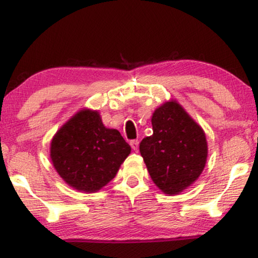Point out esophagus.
I'll return each mask as SVG.
<instances>
[{
    "label": "esophagus",
    "mask_w": 258,
    "mask_h": 258,
    "mask_svg": "<svg viewBox=\"0 0 258 258\" xmlns=\"http://www.w3.org/2000/svg\"><path fill=\"white\" fill-rule=\"evenodd\" d=\"M130 146H132V148L134 150H137L139 149V141L137 140H132L130 141Z\"/></svg>",
    "instance_id": "obj_1"
}]
</instances>
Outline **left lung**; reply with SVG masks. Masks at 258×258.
<instances>
[{
  "mask_svg": "<svg viewBox=\"0 0 258 258\" xmlns=\"http://www.w3.org/2000/svg\"><path fill=\"white\" fill-rule=\"evenodd\" d=\"M151 124L153 135L140 143L150 177L164 194L181 192L199 178L206 165L204 132L175 101L157 108Z\"/></svg>",
  "mask_w": 258,
  "mask_h": 258,
  "instance_id": "1",
  "label": "left lung"
}]
</instances>
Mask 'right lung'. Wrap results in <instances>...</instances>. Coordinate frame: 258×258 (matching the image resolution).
<instances>
[{
  "instance_id": "obj_1",
  "label": "right lung",
  "mask_w": 258,
  "mask_h": 258,
  "mask_svg": "<svg viewBox=\"0 0 258 258\" xmlns=\"http://www.w3.org/2000/svg\"><path fill=\"white\" fill-rule=\"evenodd\" d=\"M130 150L118 130L105 128L97 111L81 110L56 133L50 157L70 186L94 192L115 177Z\"/></svg>"
}]
</instances>
